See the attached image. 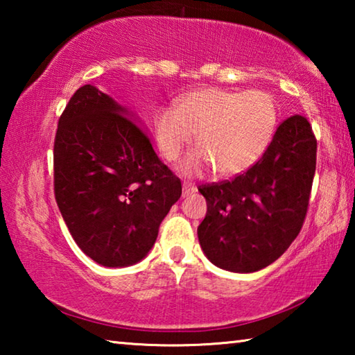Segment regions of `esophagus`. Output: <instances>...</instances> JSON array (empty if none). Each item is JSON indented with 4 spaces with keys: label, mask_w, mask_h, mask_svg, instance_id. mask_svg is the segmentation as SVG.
<instances>
[{
    "label": "esophagus",
    "mask_w": 355,
    "mask_h": 355,
    "mask_svg": "<svg viewBox=\"0 0 355 355\" xmlns=\"http://www.w3.org/2000/svg\"><path fill=\"white\" fill-rule=\"evenodd\" d=\"M197 191V188L194 184L191 183H183V197H188L191 194H194V192Z\"/></svg>",
    "instance_id": "1"
}]
</instances>
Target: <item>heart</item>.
Masks as SVG:
<instances>
[{
	"instance_id": "1",
	"label": "heart",
	"mask_w": 355,
	"mask_h": 355,
	"mask_svg": "<svg viewBox=\"0 0 355 355\" xmlns=\"http://www.w3.org/2000/svg\"><path fill=\"white\" fill-rule=\"evenodd\" d=\"M277 122L279 107L269 92L224 87L184 94L175 107H161L153 119L156 144L167 161L178 159L196 133L199 147L180 166L184 175L249 171L271 146Z\"/></svg>"
}]
</instances>
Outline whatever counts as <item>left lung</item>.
Returning a JSON list of instances; mask_svg holds the SVG:
<instances>
[{
	"mask_svg": "<svg viewBox=\"0 0 355 355\" xmlns=\"http://www.w3.org/2000/svg\"><path fill=\"white\" fill-rule=\"evenodd\" d=\"M315 169L313 130L294 114L249 171L199 186L208 209L197 235L208 260L232 272H255L277 260L304 225Z\"/></svg>",
	"mask_w": 355,
	"mask_h": 355,
	"instance_id": "1",
	"label": "left lung"
}]
</instances>
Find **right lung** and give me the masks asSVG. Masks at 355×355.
<instances>
[{
    "mask_svg": "<svg viewBox=\"0 0 355 355\" xmlns=\"http://www.w3.org/2000/svg\"><path fill=\"white\" fill-rule=\"evenodd\" d=\"M55 197L70 235L101 266H130L153 248L182 182L128 111L86 84L58 122Z\"/></svg>",
    "mask_w": 355,
    "mask_h": 355,
    "instance_id": "right-lung-1",
    "label": "right lung"
}]
</instances>
